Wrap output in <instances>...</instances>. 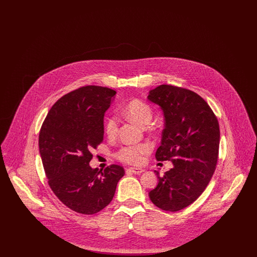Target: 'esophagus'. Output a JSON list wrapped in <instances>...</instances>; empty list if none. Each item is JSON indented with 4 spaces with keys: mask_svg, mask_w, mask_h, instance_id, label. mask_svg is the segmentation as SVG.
Masks as SVG:
<instances>
[{
    "mask_svg": "<svg viewBox=\"0 0 257 257\" xmlns=\"http://www.w3.org/2000/svg\"><path fill=\"white\" fill-rule=\"evenodd\" d=\"M127 171H130V172H132V173H135V174H140V173L144 172L145 170H144V169H141V168H129Z\"/></svg>",
    "mask_w": 257,
    "mask_h": 257,
    "instance_id": "esophagus-1",
    "label": "esophagus"
}]
</instances>
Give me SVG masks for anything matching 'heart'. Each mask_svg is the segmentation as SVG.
I'll use <instances>...</instances> for the list:
<instances>
[{"label":"heart","instance_id":"obj_1","mask_svg":"<svg viewBox=\"0 0 257 257\" xmlns=\"http://www.w3.org/2000/svg\"><path fill=\"white\" fill-rule=\"evenodd\" d=\"M123 113L136 122L145 126L152 118L153 110L149 104L142 100H132L123 109ZM118 131V119L115 116H109L105 122V132L110 138L114 137ZM151 150L148 143L137 145H126L115 152V157L124 163L137 165L142 163L144 156Z\"/></svg>","mask_w":257,"mask_h":257}]
</instances>
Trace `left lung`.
<instances>
[{"instance_id":"obj_1","label":"left lung","mask_w":257,"mask_h":257,"mask_svg":"<svg viewBox=\"0 0 257 257\" xmlns=\"http://www.w3.org/2000/svg\"><path fill=\"white\" fill-rule=\"evenodd\" d=\"M147 98L165 116L155 157L173 164L163 176L155 171L158 185L149 197L162 210L176 212L196 201L210 182L218 162L220 126L207 102L190 89L161 85Z\"/></svg>"}]
</instances>
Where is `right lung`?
<instances>
[{
    "mask_svg": "<svg viewBox=\"0 0 257 257\" xmlns=\"http://www.w3.org/2000/svg\"><path fill=\"white\" fill-rule=\"evenodd\" d=\"M116 91L108 87H79L60 98L42 123L38 146L48 184L61 202L77 213L95 214L112 199L125 174L110 165L91 169L92 150L104 138V115Z\"/></svg>",
    "mask_w": 257,
    "mask_h": 257,
    "instance_id": "add662e5",
    "label": "right lung"
}]
</instances>
